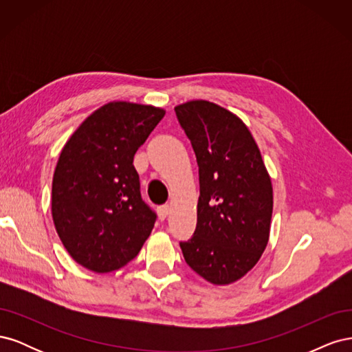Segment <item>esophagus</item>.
I'll return each instance as SVG.
<instances>
[{"instance_id": "34e87169", "label": "esophagus", "mask_w": 352, "mask_h": 352, "mask_svg": "<svg viewBox=\"0 0 352 352\" xmlns=\"http://www.w3.org/2000/svg\"><path fill=\"white\" fill-rule=\"evenodd\" d=\"M168 212H170V206H162L158 208V216L162 220H164L168 216Z\"/></svg>"}]
</instances>
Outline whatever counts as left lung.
<instances>
[{"instance_id":"8db88e82","label":"left lung","mask_w":352,"mask_h":352,"mask_svg":"<svg viewBox=\"0 0 352 352\" xmlns=\"http://www.w3.org/2000/svg\"><path fill=\"white\" fill-rule=\"evenodd\" d=\"M199 167L197 229L180 242L185 261L212 285L243 278L270 236L272 179L239 117L206 100L175 107Z\"/></svg>"}]
</instances>
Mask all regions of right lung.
<instances>
[{
	"instance_id": "obj_1",
	"label": "right lung",
	"mask_w": 352,
	"mask_h": 352,
	"mask_svg": "<svg viewBox=\"0 0 352 352\" xmlns=\"http://www.w3.org/2000/svg\"><path fill=\"white\" fill-rule=\"evenodd\" d=\"M166 110L111 101L85 119L63 146L51 214L70 257L95 273L123 267L151 235L155 214L141 198L133 157Z\"/></svg>"
}]
</instances>
